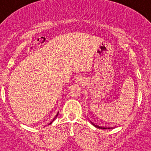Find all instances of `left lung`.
I'll list each match as a JSON object with an SVG mask.
<instances>
[{
	"mask_svg": "<svg viewBox=\"0 0 151 151\" xmlns=\"http://www.w3.org/2000/svg\"><path fill=\"white\" fill-rule=\"evenodd\" d=\"M91 124H93V126H94L95 127H96V128H98V129H109V128H105V127H101V126H97V125H95L94 124H93V123H92L91 121Z\"/></svg>",
	"mask_w": 151,
	"mask_h": 151,
	"instance_id": "8db88e82",
	"label": "left lung"
}]
</instances>
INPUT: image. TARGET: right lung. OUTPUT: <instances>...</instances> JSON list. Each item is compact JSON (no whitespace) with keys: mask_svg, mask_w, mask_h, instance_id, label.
I'll return each mask as SVG.
<instances>
[{"mask_svg":"<svg viewBox=\"0 0 151 151\" xmlns=\"http://www.w3.org/2000/svg\"><path fill=\"white\" fill-rule=\"evenodd\" d=\"M50 124H52V123H50Z\"/></svg>","mask_w":151,"mask_h":151,"instance_id":"1","label":"right lung"}]
</instances>
